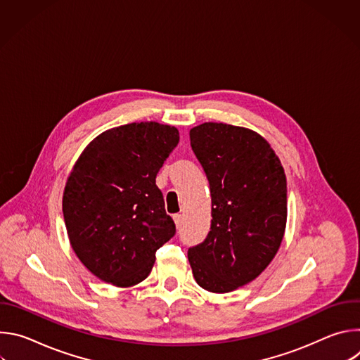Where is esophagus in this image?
Wrapping results in <instances>:
<instances>
[{"label": "esophagus", "instance_id": "obj_1", "mask_svg": "<svg viewBox=\"0 0 360 360\" xmlns=\"http://www.w3.org/2000/svg\"><path fill=\"white\" fill-rule=\"evenodd\" d=\"M174 222H175V225H176V228L179 229L181 228V225H182V217L179 215V214H176V215H174Z\"/></svg>", "mask_w": 360, "mask_h": 360}]
</instances>
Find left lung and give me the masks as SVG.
I'll return each mask as SVG.
<instances>
[{"label": "left lung", "instance_id": "left-lung-1", "mask_svg": "<svg viewBox=\"0 0 360 360\" xmlns=\"http://www.w3.org/2000/svg\"><path fill=\"white\" fill-rule=\"evenodd\" d=\"M189 138L210 181L212 221L205 240L188 249V259L200 288L232 292L258 278L281 246L285 171L268 141L248 128L205 122Z\"/></svg>", "mask_w": 360, "mask_h": 360}]
</instances>
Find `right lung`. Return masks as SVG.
Returning a JSON list of instances; mask_svg holds the SVG:
<instances>
[{
	"label": "right lung",
	"instance_id": "obj_1",
	"mask_svg": "<svg viewBox=\"0 0 360 360\" xmlns=\"http://www.w3.org/2000/svg\"><path fill=\"white\" fill-rule=\"evenodd\" d=\"M178 142L175 127L132 122L98 135L75 162L64 221L78 259L101 281L120 288L142 282L155 252L175 235L155 178Z\"/></svg>",
	"mask_w": 360,
	"mask_h": 360
}]
</instances>
